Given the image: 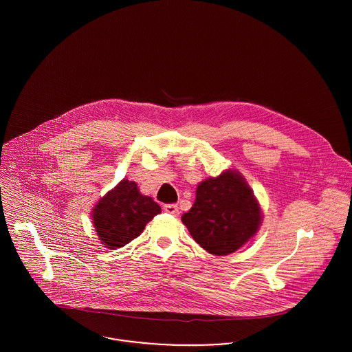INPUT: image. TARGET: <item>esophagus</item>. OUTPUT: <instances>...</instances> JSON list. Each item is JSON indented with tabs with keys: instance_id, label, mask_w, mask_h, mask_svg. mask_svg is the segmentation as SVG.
<instances>
[{
	"instance_id": "obj_1",
	"label": "esophagus",
	"mask_w": 352,
	"mask_h": 352,
	"mask_svg": "<svg viewBox=\"0 0 352 352\" xmlns=\"http://www.w3.org/2000/svg\"><path fill=\"white\" fill-rule=\"evenodd\" d=\"M164 210L168 212V214H172V215H177L179 214V207L177 204H164Z\"/></svg>"
}]
</instances>
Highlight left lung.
Listing matches in <instances>:
<instances>
[{"mask_svg":"<svg viewBox=\"0 0 352 352\" xmlns=\"http://www.w3.org/2000/svg\"><path fill=\"white\" fill-rule=\"evenodd\" d=\"M261 218L260 204L244 176L229 169L201 182L195 203L182 221L204 251L226 256L250 241Z\"/></svg>","mask_w":352,"mask_h":352,"instance_id":"left-lung-1","label":"left lung"}]
</instances>
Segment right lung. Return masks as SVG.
<instances>
[{"mask_svg": "<svg viewBox=\"0 0 352 352\" xmlns=\"http://www.w3.org/2000/svg\"><path fill=\"white\" fill-rule=\"evenodd\" d=\"M160 212L161 207L142 195L135 182L123 179L94 207L92 222L102 245L116 250L137 239Z\"/></svg>", "mask_w": 352, "mask_h": 352, "instance_id": "1", "label": "right lung"}]
</instances>
